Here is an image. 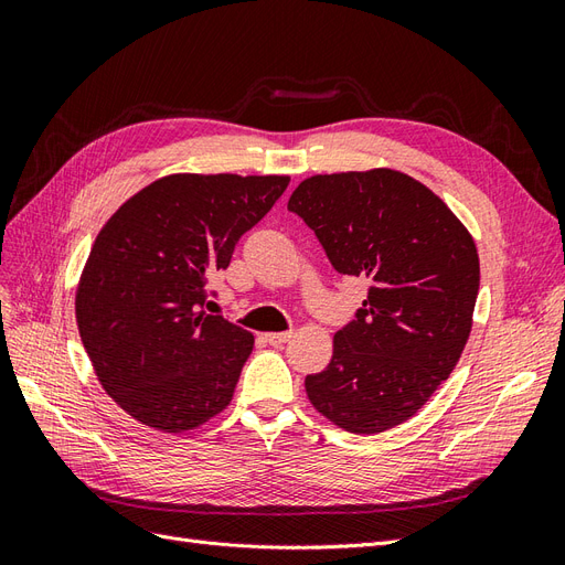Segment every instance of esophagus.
I'll use <instances>...</instances> for the list:
<instances>
[{
  "label": "esophagus",
  "mask_w": 565,
  "mask_h": 565,
  "mask_svg": "<svg viewBox=\"0 0 565 565\" xmlns=\"http://www.w3.org/2000/svg\"><path fill=\"white\" fill-rule=\"evenodd\" d=\"M289 337H292V332H270V334H266V341L270 347H282V344H287Z\"/></svg>",
  "instance_id": "34e87169"
}]
</instances>
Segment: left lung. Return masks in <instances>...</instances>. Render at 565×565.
<instances>
[{"mask_svg":"<svg viewBox=\"0 0 565 565\" xmlns=\"http://www.w3.org/2000/svg\"><path fill=\"white\" fill-rule=\"evenodd\" d=\"M344 276L370 280L332 361L306 377L318 413L351 434H382L448 380L467 347L481 282L467 226L431 188L388 167L313 174L287 202Z\"/></svg>","mask_w":565,"mask_h":565,"instance_id":"left-lung-1","label":"left lung"}]
</instances>
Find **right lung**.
<instances>
[{
  "instance_id": "1",
  "label": "right lung",
  "mask_w": 565,
  "mask_h": 565,
  "mask_svg": "<svg viewBox=\"0 0 565 565\" xmlns=\"http://www.w3.org/2000/svg\"><path fill=\"white\" fill-rule=\"evenodd\" d=\"M287 174H167L98 231L75 292V320L96 380L150 429L181 434L233 401L254 334L202 309Z\"/></svg>"
}]
</instances>
